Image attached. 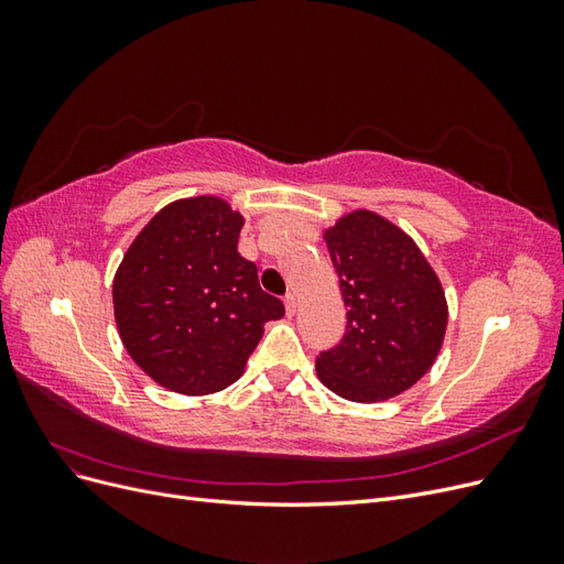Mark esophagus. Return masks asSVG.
I'll return each instance as SVG.
<instances>
[{
    "mask_svg": "<svg viewBox=\"0 0 564 564\" xmlns=\"http://www.w3.org/2000/svg\"><path fill=\"white\" fill-rule=\"evenodd\" d=\"M284 308H286V315H294L296 308H299V301L294 294H286L284 296Z\"/></svg>",
    "mask_w": 564,
    "mask_h": 564,
    "instance_id": "obj_1",
    "label": "esophagus"
}]
</instances>
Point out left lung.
Here are the masks:
<instances>
[{
  "instance_id": "obj_1",
  "label": "left lung",
  "mask_w": 564,
  "mask_h": 564,
  "mask_svg": "<svg viewBox=\"0 0 564 564\" xmlns=\"http://www.w3.org/2000/svg\"><path fill=\"white\" fill-rule=\"evenodd\" d=\"M346 303V332L317 355L336 395L379 402L414 386L440 352L447 301L419 247L390 220L352 212L324 232Z\"/></svg>"
}]
</instances>
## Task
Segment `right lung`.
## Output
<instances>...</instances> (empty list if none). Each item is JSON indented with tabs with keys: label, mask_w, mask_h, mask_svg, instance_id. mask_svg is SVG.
Returning a JSON list of instances; mask_svg holds the SVG:
<instances>
[{
	"label": "right lung",
	"mask_w": 564,
	"mask_h": 564,
	"mask_svg": "<svg viewBox=\"0 0 564 564\" xmlns=\"http://www.w3.org/2000/svg\"><path fill=\"white\" fill-rule=\"evenodd\" d=\"M245 218L218 197L164 207L119 265L112 301L127 352L150 379L207 395L240 377L284 303L237 251Z\"/></svg>",
	"instance_id": "1"
}]
</instances>
